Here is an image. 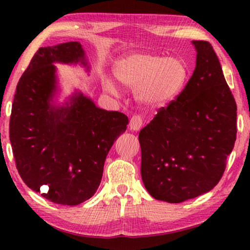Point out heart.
I'll return each mask as SVG.
<instances>
[{
    "mask_svg": "<svg viewBox=\"0 0 250 250\" xmlns=\"http://www.w3.org/2000/svg\"><path fill=\"white\" fill-rule=\"evenodd\" d=\"M166 97L167 90L163 89V88H160V89L150 91L149 94L143 95L141 97V99L147 107H159V105L163 103Z\"/></svg>",
    "mask_w": 250,
    "mask_h": 250,
    "instance_id": "1",
    "label": "heart"
}]
</instances>
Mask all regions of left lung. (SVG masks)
Returning <instances> with one entry per match:
<instances>
[{"instance_id":"1","label":"left lung","mask_w":250,"mask_h":250,"mask_svg":"<svg viewBox=\"0 0 250 250\" xmlns=\"http://www.w3.org/2000/svg\"><path fill=\"white\" fill-rule=\"evenodd\" d=\"M55 62L87 61L77 42L41 47L20 78L10 118L16 168L29 188L45 198L78 205L96 193L104 160L128 125L119 111L100 109L82 92L56 104Z\"/></svg>"}]
</instances>
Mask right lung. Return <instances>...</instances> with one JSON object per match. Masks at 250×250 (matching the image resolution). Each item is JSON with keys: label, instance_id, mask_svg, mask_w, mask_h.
Instances as JSON below:
<instances>
[{"label": "right lung", "instance_id": "obj_1", "mask_svg": "<svg viewBox=\"0 0 250 250\" xmlns=\"http://www.w3.org/2000/svg\"><path fill=\"white\" fill-rule=\"evenodd\" d=\"M206 64L196 62L184 90L139 133L142 181L155 200L181 203L209 192L234 147L235 99L221 67L198 91Z\"/></svg>", "mask_w": 250, "mask_h": 250}]
</instances>
